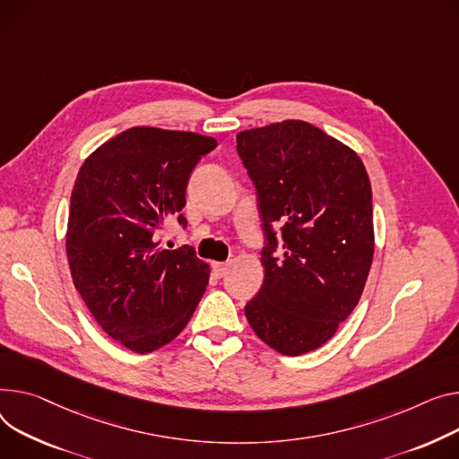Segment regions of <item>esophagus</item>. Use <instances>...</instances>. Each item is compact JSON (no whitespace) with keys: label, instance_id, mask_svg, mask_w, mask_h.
Segmentation results:
<instances>
[{"label":"esophagus","instance_id":"34e87169","mask_svg":"<svg viewBox=\"0 0 459 459\" xmlns=\"http://www.w3.org/2000/svg\"><path fill=\"white\" fill-rule=\"evenodd\" d=\"M212 269H213V274H216L218 279H221V277H225L227 274V271H229V264L225 262V264H221V262H216L212 265Z\"/></svg>","mask_w":459,"mask_h":459}]
</instances>
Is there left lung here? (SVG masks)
<instances>
[{
    "mask_svg": "<svg viewBox=\"0 0 459 459\" xmlns=\"http://www.w3.org/2000/svg\"><path fill=\"white\" fill-rule=\"evenodd\" d=\"M236 143L265 234V277L246 317L281 354L316 351L356 308L371 269L368 171L352 149L299 119L241 131Z\"/></svg>",
    "mask_w": 459,
    "mask_h": 459,
    "instance_id": "1",
    "label": "left lung"
}]
</instances>
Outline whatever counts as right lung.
Masks as SVG:
<instances>
[{
  "mask_svg": "<svg viewBox=\"0 0 459 459\" xmlns=\"http://www.w3.org/2000/svg\"><path fill=\"white\" fill-rule=\"evenodd\" d=\"M210 136L133 127L84 160L72 192L66 255L74 284L100 326L133 352H152L186 326L210 267L194 247H159L180 210Z\"/></svg>",
  "mask_w": 459,
  "mask_h": 459,
  "instance_id": "obj_1",
  "label": "right lung"
}]
</instances>
